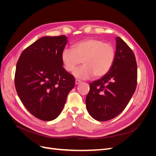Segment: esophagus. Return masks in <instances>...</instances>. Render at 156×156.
I'll list each match as a JSON object with an SVG mask.
<instances>
[{
    "mask_svg": "<svg viewBox=\"0 0 156 156\" xmlns=\"http://www.w3.org/2000/svg\"><path fill=\"white\" fill-rule=\"evenodd\" d=\"M80 83H81V81H80V80H79V79L75 80V84H79Z\"/></svg>",
    "mask_w": 156,
    "mask_h": 156,
    "instance_id": "34e87169",
    "label": "esophagus"
}]
</instances>
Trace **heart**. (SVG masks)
<instances>
[{
    "label": "heart",
    "mask_w": 156,
    "mask_h": 156,
    "mask_svg": "<svg viewBox=\"0 0 156 156\" xmlns=\"http://www.w3.org/2000/svg\"><path fill=\"white\" fill-rule=\"evenodd\" d=\"M115 47L104 41L90 38L80 41L72 46V49L65 48L61 59L65 69L72 72L81 64L83 66L73 72L79 79H89L93 75L100 77L107 74L115 62Z\"/></svg>",
    "instance_id": "b5f03b06"
}]
</instances>
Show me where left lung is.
Listing matches in <instances>:
<instances>
[{"label": "left lung", "instance_id": "left-lung-1", "mask_svg": "<svg viewBox=\"0 0 156 156\" xmlns=\"http://www.w3.org/2000/svg\"><path fill=\"white\" fill-rule=\"evenodd\" d=\"M116 40L114 64L104 76L90 84L86 98L88 113L100 122L119 115L128 104L137 84V66L133 52L120 37Z\"/></svg>", "mask_w": 156, "mask_h": 156}]
</instances>
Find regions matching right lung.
Listing matches in <instances>:
<instances>
[{
	"instance_id": "obj_1",
	"label": "right lung",
	"mask_w": 156,
	"mask_h": 156,
	"mask_svg": "<svg viewBox=\"0 0 156 156\" xmlns=\"http://www.w3.org/2000/svg\"><path fill=\"white\" fill-rule=\"evenodd\" d=\"M67 42L65 35L42 37L23 51L16 64L18 96L28 111L41 120L58 116L75 86L74 77L62 68L61 59Z\"/></svg>"
}]
</instances>
